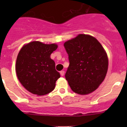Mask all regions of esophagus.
<instances>
[{"instance_id": "34e87169", "label": "esophagus", "mask_w": 127, "mask_h": 127, "mask_svg": "<svg viewBox=\"0 0 127 127\" xmlns=\"http://www.w3.org/2000/svg\"><path fill=\"white\" fill-rule=\"evenodd\" d=\"M60 74H61V76H64V71H60Z\"/></svg>"}]
</instances>
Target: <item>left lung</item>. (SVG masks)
Listing matches in <instances>:
<instances>
[{
    "label": "left lung",
    "instance_id": "obj_1",
    "mask_svg": "<svg viewBox=\"0 0 127 127\" xmlns=\"http://www.w3.org/2000/svg\"><path fill=\"white\" fill-rule=\"evenodd\" d=\"M64 47L69 61L65 77L72 90L87 95L96 90L108 69V58L101 43L91 35L79 34Z\"/></svg>",
    "mask_w": 127,
    "mask_h": 127
}]
</instances>
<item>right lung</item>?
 <instances>
[{
  "instance_id": "1",
  "label": "right lung",
  "mask_w": 127,
  "mask_h": 127,
  "mask_svg": "<svg viewBox=\"0 0 127 127\" xmlns=\"http://www.w3.org/2000/svg\"><path fill=\"white\" fill-rule=\"evenodd\" d=\"M57 48L55 43L33 41L20 50L16 62V75L29 92L42 96L54 90L60 74L55 69V63L50 55Z\"/></svg>"
}]
</instances>
